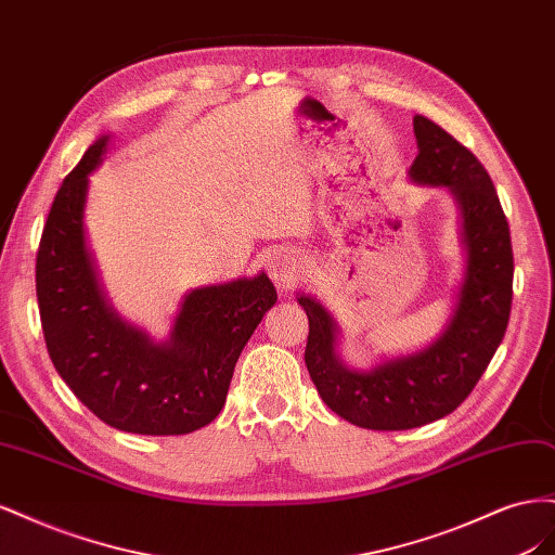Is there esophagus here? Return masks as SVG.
Listing matches in <instances>:
<instances>
[{"label": "esophagus", "instance_id": "obj_1", "mask_svg": "<svg viewBox=\"0 0 555 555\" xmlns=\"http://www.w3.org/2000/svg\"><path fill=\"white\" fill-rule=\"evenodd\" d=\"M306 273V261L300 259L298 251L280 249L273 251V257L268 259V275L275 280L278 287L289 289Z\"/></svg>", "mask_w": 555, "mask_h": 555}]
</instances>
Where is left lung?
Masks as SVG:
<instances>
[{
    "label": "left lung",
    "mask_w": 555,
    "mask_h": 555,
    "mask_svg": "<svg viewBox=\"0 0 555 555\" xmlns=\"http://www.w3.org/2000/svg\"><path fill=\"white\" fill-rule=\"evenodd\" d=\"M414 137L418 155L408 178L444 188L459 210L463 275L438 338L412 354L351 367L335 317L314 296L296 294L310 322L306 365L319 396L345 422L371 430L418 428L456 410L505 338L512 310V238L491 176L428 117L414 115Z\"/></svg>",
    "instance_id": "obj_1"
}]
</instances>
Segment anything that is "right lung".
I'll return each instance as SVG.
<instances>
[{
    "instance_id": "add662e5",
    "label": "right lung",
    "mask_w": 555,
    "mask_h": 555,
    "mask_svg": "<svg viewBox=\"0 0 555 555\" xmlns=\"http://www.w3.org/2000/svg\"><path fill=\"white\" fill-rule=\"evenodd\" d=\"M102 133L64 178L37 255V298L50 361L104 424L139 435H184L222 412L233 367L278 292L266 273L190 289L157 340L117 314L86 236L90 173Z\"/></svg>"
}]
</instances>
